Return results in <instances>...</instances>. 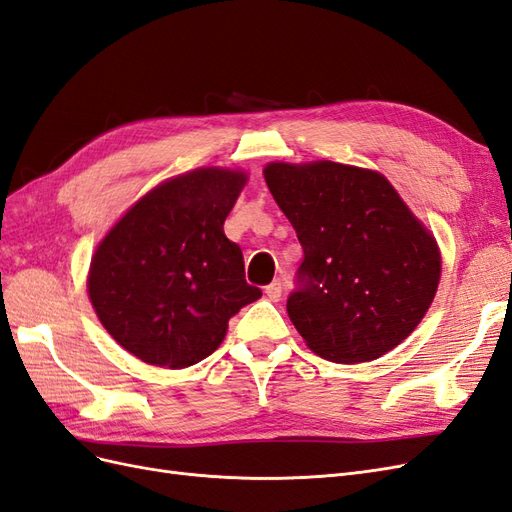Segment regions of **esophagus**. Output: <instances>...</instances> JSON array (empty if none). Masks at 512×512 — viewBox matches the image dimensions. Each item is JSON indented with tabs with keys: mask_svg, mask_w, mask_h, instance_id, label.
<instances>
[{
	"mask_svg": "<svg viewBox=\"0 0 512 512\" xmlns=\"http://www.w3.org/2000/svg\"><path fill=\"white\" fill-rule=\"evenodd\" d=\"M265 294L269 297V301H280L282 294H284V284L280 280H275L273 284H269L265 288Z\"/></svg>",
	"mask_w": 512,
	"mask_h": 512,
	"instance_id": "esophagus-1",
	"label": "esophagus"
}]
</instances>
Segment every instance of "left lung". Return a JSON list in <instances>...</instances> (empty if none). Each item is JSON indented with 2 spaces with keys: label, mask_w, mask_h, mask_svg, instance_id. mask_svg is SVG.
<instances>
[{
  "label": "left lung",
  "mask_w": 512,
  "mask_h": 512,
  "mask_svg": "<svg viewBox=\"0 0 512 512\" xmlns=\"http://www.w3.org/2000/svg\"><path fill=\"white\" fill-rule=\"evenodd\" d=\"M303 245L288 316L305 346L335 363H367L421 324L438 292L442 254L378 170L331 160L262 168Z\"/></svg>",
  "instance_id": "8db88e82"
}]
</instances>
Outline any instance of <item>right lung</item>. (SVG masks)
Returning a JSON list of instances; mask_svg holds the SVG:
<instances>
[{"label":"right lung","instance_id":"obj_1","mask_svg":"<svg viewBox=\"0 0 512 512\" xmlns=\"http://www.w3.org/2000/svg\"><path fill=\"white\" fill-rule=\"evenodd\" d=\"M243 168L200 166L143 194L96 245L87 294L106 333L143 363L183 369L224 342L228 320L262 297L224 222Z\"/></svg>","mask_w":512,"mask_h":512}]
</instances>
